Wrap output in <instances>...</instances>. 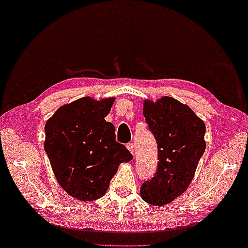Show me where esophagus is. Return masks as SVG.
I'll return each mask as SVG.
<instances>
[{
	"mask_svg": "<svg viewBox=\"0 0 248 248\" xmlns=\"http://www.w3.org/2000/svg\"><path fill=\"white\" fill-rule=\"evenodd\" d=\"M126 147H127V150L131 152L132 154H134V145H133L132 143H128L127 145H126Z\"/></svg>",
	"mask_w": 248,
	"mask_h": 248,
	"instance_id": "34e87169",
	"label": "esophagus"
}]
</instances>
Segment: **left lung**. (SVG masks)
I'll list each match as a JSON object with an SVG mask.
<instances>
[{
	"label": "left lung",
	"mask_w": 248,
	"mask_h": 248,
	"mask_svg": "<svg viewBox=\"0 0 248 248\" xmlns=\"http://www.w3.org/2000/svg\"><path fill=\"white\" fill-rule=\"evenodd\" d=\"M143 114L156 139L159 161L154 177L143 183L140 197L153 206H164L192 182L206 147V127L188 105L170 96L145 100Z\"/></svg>",
	"instance_id": "1"
}]
</instances>
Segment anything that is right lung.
<instances>
[{
  "mask_svg": "<svg viewBox=\"0 0 248 248\" xmlns=\"http://www.w3.org/2000/svg\"><path fill=\"white\" fill-rule=\"evenodd\" d=\"M115 97L85 96L65 104L45 124L44 150L55 178L74 199L91 202L105 195L121 163L133 156L115 140L105 121Z\"/></svg>",
  "mask_w": 248,
  "mask_h": 248,
  "instance_id": "1",
  "label": "right lung"
}]
</instances>
